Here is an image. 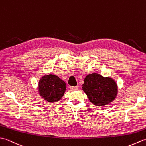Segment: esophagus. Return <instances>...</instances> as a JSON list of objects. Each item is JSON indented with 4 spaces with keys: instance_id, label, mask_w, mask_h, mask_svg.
Returning <instances> with one entry per match:
<instances>
[{
    "instance_id": "obj_1",
    "label": "esophagus",
    "mask_w": 146,
    "mask_h": 146,
    "mask_svg": "<svg viewBox=\"0 0 146 146\" xmlns=\"http://www.w3.org/2000/svg\"><path fill=\"white\" fill-rule=\"evenodd\" d=\"M78 86H70V88L71 90H76V89H78Z\"/></svg>"
}]
</instances>
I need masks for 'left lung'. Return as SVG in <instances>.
Here are the masks:
<instances>
[{
  "label": "left lung",
  "mask_w": 146,
  "mask_h": 146,
  "mask_svg": "<svg viewBox=\"0 0 146 146\" xmlns=\"http://www.w3.org/2000/svg\"><path fill=\"white\" fill-rule=\"evenodd\" d=\"M82 89L92 103L97 106L110 104L117 94L116 82L110 77L104 78L98 73L86 76Z\"/></svg>",
  "instance_id": "left-lung-1"
}]
</instances>
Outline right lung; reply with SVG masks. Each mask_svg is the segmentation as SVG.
I'll return each mask as SVG.
<instances>
[{"instance_id":"1","label":"right lung","mask_w":146,"mask_h":146,"mask_svg":"<svg viewBox=\"0 0 146 146\" xmlns=\"http://www.w3.org/2000/svg\"><path fill=\"white\" fill-rule=\"evenodd\" d=\"M66 83L53 75L42 76L39 82V92L41 97L49 102H55L63 97Z\"/></svg>"}]
</instances>
